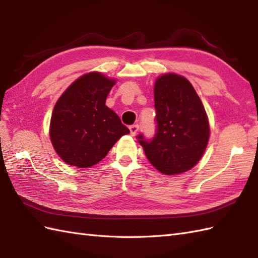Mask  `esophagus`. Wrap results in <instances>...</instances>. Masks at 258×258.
<instances>
[{
    "instance_id": "1",
    "label": "esophagus",
    "mask_w": 258,
    "mask_h": 258,
    "mask_svg": "<svg viewBox=\"0 0 258 258\" xmlns=\"http://www.w3.org/2000/svg\"><path fill=\"white\" fill-rule=\"evenodd\" d=\"M138 131H139V125L138 124H134V125L130 126V132L132 135H135L136 133H138Z\"/></svg>"
}]
</instances>
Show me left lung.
<instances>
[{"label": "left lung", "instance_id": "left-lung-1", "mask_svg": "<svg viewBox=\"0 0 258 258\" xmlns=\"http://www.w3.org/2000/svg\"><path fill=\"white\" fill-rule=\"evenodd\" d=\"M155 135L136 136L153 166L165 175L179 174L201 160L210 125L201 98L185 78L168 73L156 80Z\"/></svg>", "mask_w": 258, "mask_h": 258}]
</instances>
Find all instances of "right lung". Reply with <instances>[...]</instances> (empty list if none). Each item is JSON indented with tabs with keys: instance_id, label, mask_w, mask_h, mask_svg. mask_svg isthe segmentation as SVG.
I'll use <instances>...</instances> for the list:
<instances>
[{
	"instance_id": "right-lung-1",
	"label": "right lung",
	"mask_w": 258,
	"mask_h": 258,
	"mask_svg": "<svg viewBox=\"0 0 258 258\" xmlns=\"http://www.w3.org/2000/svg\"><path fill=\"white\" fill-rule=\"evenodd\" d=\"M114 80L92 72L69 86L54 106L50 138L58 156L79 168L95 165L128 134L118 115L105 105Z\"/></svg>"
}]
</instances>
